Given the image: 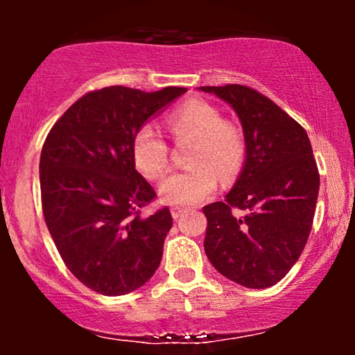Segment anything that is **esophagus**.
<instances>
[{
  "mask_svg": "<svg viewBox=\"0 0 355 355\" xmlns=\"http://www.w3.org/2000/svg\"><path fill=\"white\" fill-rule=\"evenodd\" d=\"M170 211H172V217H173L175 220H177V218L182 217L183 209H180V207H172V209H170Z\"/></svg>",
  "mask_w": 355,
  "mask_h": 355,
  "instance_id": "1",
  "label": "esophagus"
}]
</instances>
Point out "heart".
I'll use <instances>...</instances> for the list:
<instances>
[{
	"instance_id": "obj_1",
	"label": "heart",
	"mask_w": 355,
	"mask_h": 355,
	"mask_svg": "<svg viewBox=\"0 0 355 355\" xmlns=\"http://www.w3.org/2000/svg\"><path fill=\"white\" fill-rule=\"evenodd\" d=\"M170 132L177 140H195L189 155L190 170L175 172L158 187L165 203L197 205L217 189V175L230 182L242 166L245 140L235 125L225 121L217 107L193 100L168 116ZM133 162L150 180H157L168 166V145L153 125L138 128L132 144Z\"/></svg>"
}]
</instances>
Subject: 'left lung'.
I'll list each match as a JSON object with an SVG mask.
<instances>
[{"mask_svg": "<svg viewBox=\"0 0 355 355\" xmlns=\"http://www.w3.org/2000/svg\"><path fill=\"white\" fill-rule=\"evenodd\" d=\"M200 89L234 108L245 138V162L235 185L225 200L203 207L205 254L227 279L267 288L287 275L311 234L320 182L311 140L294 118L255 89Z\"/></svg>", "mask_w": 355, "mask_h": 355, "instance_id": "8db88e82", "label": "left lung"}]
</instances>
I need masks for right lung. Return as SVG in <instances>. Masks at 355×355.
Wrapping results in <instances>:
<instances>
[{
  "mask_svg": "<svg viewBox=\"0 0 355 355\" xmlns=\"http://www.w3.org/2000/svg\"><path fill=\"white\" fill-rule=\"evenodd\" d=\"M166 87L89 92L53 125L40 158L44 222L61 259L101 295H125L152 279L172 215L140 209L157 197L135 170L132 144L150 116L183 95Z\"/></svg>",
  "mask_w": 355,
  "mask_h": 355,
  "instance_id": "1",
  "label": "right lung"
}]
</instances>
